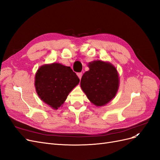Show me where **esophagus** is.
<instances>
[{
  "instance_id": "esophagus-1",
  "label": "esophagus",
  "mask_w": 160,
  "mask_h": 160,
  "mask_svg": "<svg viewBox=\"0 0 160 160\" xmlns=\"http://www.w3.org/2000/svg\"><path fill=\"white\" fill-rule=\"evenodd\" d=\"M77 76L79 77V78L81 79V77H82V75H83V73H82V72H77Z\"/></svg>"
}]
</instances>
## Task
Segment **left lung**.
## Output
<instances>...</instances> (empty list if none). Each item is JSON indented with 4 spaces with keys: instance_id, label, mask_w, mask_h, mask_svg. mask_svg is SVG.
Instances as JSON below:
<instances>
[{
    "instance_id": "8db88e82",
    "label": "left lung",
    "mask_w": 160,
    "mask_h": 160,
    "mask_svg": "<svg viewBox=\"0 0 160 160\" xmlns=\"http://www.w3.org/2000/svg\"><path fill=\"white\" fill-rule=\"evenodd\" d=\"M89 70L82 76L81 87L91 102L103 106L112 99L119 88L117 70L109 62H89Z\"/></svg>"
}]
</instances>
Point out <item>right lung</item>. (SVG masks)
<instances>
[{
  "mask_svg": "<svg viewBox=\"0 0 160 160\" xmlns=\"http://www.w3.org/2000/svg\"><path fill=\"white\" fill-rule=\"evenodd\" d=\"M79 81L70 67L52 63L43 65L38 69L35 85L41 99L52 108L57 109Z\"/></svg>",
  "mask_w": 160,
  "mask_h": 160,
  "instance_id": "1",
  "label": "right lung"
}]
</instances>
